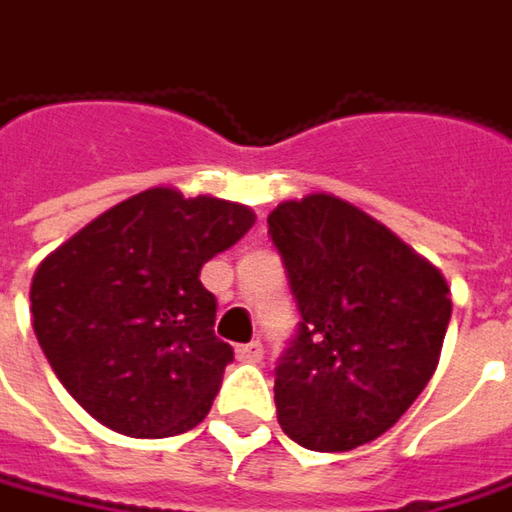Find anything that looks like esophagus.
<instances>
[{"instance_id": "34e87169", "label": "esophagus", "mask_w": 512, "mask_h": 512, "mask_svg": "<svg viewBox=\"0 0 512 512\" xmlns=\"http://www.w3.org/2000/svg\"><path fill=\"white\" fill-rule=\"evenodd\" d=\"M237 361H243V364H260L263 361V344L252 341V344L237 346Z\"/></svg>"}]
</instances>
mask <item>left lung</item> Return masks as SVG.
Listing matches in <instances>:
<instances>
[{"instance_id":"left-lung-1","label":"left lung","mask_w":512,"mask_h":512,"mask_svg":"<svg viewBox=\"0 0 512 512\" xmlns=\"http://www.w3.org/2000/svg\"><path fill=\"white\" fill-rule=\"evenodd\" d=\"M300 323L275 367L283 433L318 453L367 444L410 410L453 312L430 260L335 194L269 214Z\"/></svg>"}]
</instances>
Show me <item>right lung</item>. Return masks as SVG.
I'll return each instance as SVG.
<instances>
[{"instance_id": "right-lung-1", "label": "right lung", "mask_w": 512, "mask_h": 512, "mask_svg": "<svg viewBox=\"0 0 512 512\" xmlns=\"http://www.w3.org/2000/svg\"><path fill=\"white\" fill-rule=\"evenodd\" d=\"M255 226L249 206L148 189L91 220L31 283L36 341L82 410L114 433L197 427L234 361L200 269Z\"/></svg>"}]
</instances>
